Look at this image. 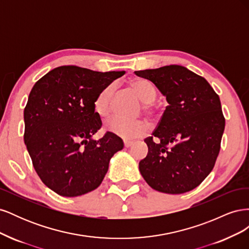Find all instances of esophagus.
<instances>
[{
	"label": "esophagus",
	"mask_w": 249,
	"mask_h": 249,
	"mask_svg": "<svg viewBox=\"0 0 249 249\" xmlns=\"http://www.w3.org/2000/svg\"><path fill=\"white\" fill-rule=\"evenodd\" d=\"M133 143H134V141H132V140H124V144L125 147H130Z\"/></svg>",
	"instance_id": "34e87169"
}]
</instances>
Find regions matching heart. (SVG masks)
Returning <instances> with one entry per match:
<instances>
[{
    "instance_id": "obj_1",
    "label": "heart",
    "mask_w": 249,
    "mask_h": 249,
    "mask_svg": "<svg viewBox=\"0 0 249 249\" xmlns=\"http://www.w3.org/2000/svg\"><path fill=\"white\" fill-rule=\"evenodd\" d=\"M132 91L142 102V109L147 115H154L157 111L155 100L157 99L158 90L152 82L146 79H135L130 83ZM115 93V85L110 84L103 88L94 100V111L102 118L110 115L112 110V102ZM109 132L124 139H133L142 136L147 131L148 124L144 120H133L127 122L122 118L114 117L106 124Z\"/></svg>"
}]
</instances>
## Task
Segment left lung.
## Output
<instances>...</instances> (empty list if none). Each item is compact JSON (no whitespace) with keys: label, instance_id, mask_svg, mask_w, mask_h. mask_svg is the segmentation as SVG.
Segmentation results:
<instances>
[{"label":"left lung","instance_id":"8db88e82","mask_svg":"<svg viewBox=\"0 0 249 249\" xmlns=\"http://www.w3.org/2000/svg\"><path fill=\"white\" fill-rule=\"evenodd\" d=\"M156 85L169 104L152 136L139 170L153 189L168 194L193 190L212 171L225 119L208 81L184 66L135 71Z\"/></svg>","mask_w":249,"mask_h":249}]
</instances>
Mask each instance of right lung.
<instances>
[{
    "label": "right lung",
    "mask_w": 249,
    "mask_h": 249,
    "mask_svg": "<svg viewBox=\"0 0 249 249\" xmlns=\"http://www.w3.org/2000/svg\"><path fill=\"white\" fill-rule=\"evenodd\" d=\"M125 71H94L59 66L35 83L24 111L25 144L42 183L65 197L96 189L110 159L124 148L122 138L102 127L94 100L103 88Z\"/></svg>",
    "instance_id": "add662e5"
}]
</instances>
